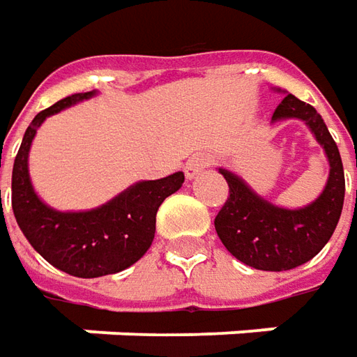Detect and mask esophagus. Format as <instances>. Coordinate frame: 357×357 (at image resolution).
<instances>
[{
	"instance_id": "obj_1",
	"label": "esophagus",
	"mask_w": 357,
	"mask_h": 357,
	"mask_svg": "<svg viewBox=\"0 0 357 357\" xmlns=\"http://www.w3.org/2000/svg\"><path fill=\"white\" fill-rule=\"evenodd\" d=\"M208 165H211V158L204 157V155H197V157H190L186 160V167H185V174L186 178H195L199 172H202L204 169H208Z\"/></svg>"
}]
</instances>
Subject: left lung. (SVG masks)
Masks as SVG:
<instances>
[{"mask_svg":"<svg viewBox=\"0 0 357 357\" xmlns=\"http://www.w3.org/2000/svg\"><path fill=\"white\" fill-rule=\"evenodd\" d=\"M286 119L304 121L328 157L330 174L318 199L302 208L276 206L256 195L238 174L218 169L227 178L230 197L214 218L216 234L236 260L266 272L302 266L320 252L336 230L346 192L340 151L318 111L286 93L272 123Z\"/></svg>","mask_w":357,"mask_h":357,"instance_id":"obj_1","label":"left lung"}]
</instances>
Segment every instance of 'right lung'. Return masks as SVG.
I'll return each instance as SVG.
<instances>
[{"instance_id":"add662e5","label":"right lung","mask_w":357,"mask_h":357,"mask_svg":"<svg viewBox=\"0 0 357 357\" xmlns=\"http://www.w3.org/2000/svg\"><path fill=\"white\" fill-rule=\"evenodd\" d=\"M95 95L97 91L75 93L37 113L23 135L11 174V206L21 232L51 266L77 278L115 274L141 260L155 238L158 206L185 183L183 172L139 181L101 206L79 213L55 211L39 199L27 162L37 129L51 115Z\"/></svg>"}]
</instances>
